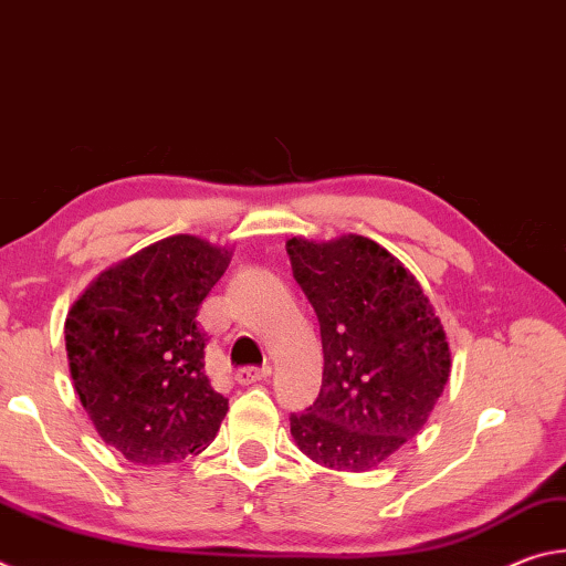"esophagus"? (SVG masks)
<instances>
[{
  "label": "esophagus",
  "instance_id": "34e87169",
  "mask_svg": "<svg viewBox=\"0 0 566 566\" xmlns=\"http://www.w3.org/2000/svg\"><path fill=\"white\" fill-rule=\"evenodd\" d=\"M272 375V367H242L237 369L234 379L239 385H254V381H262Z\"/></svg>",
  "mask_w": 566,
  "mask_h": 566
}]
</instances>
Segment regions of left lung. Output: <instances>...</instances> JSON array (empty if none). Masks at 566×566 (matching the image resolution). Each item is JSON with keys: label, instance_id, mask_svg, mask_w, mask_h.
<instances>
[{"label": "left lung", "instance_id": "1", "mask_svg": "<svg viewBox=\"0 0 566 566\" xmlns=\"http://www.w3.org/2000/svg\"><path fill=\"white\" fill-rule=\"evenodd\" d=\"M294 280L319 319L324 371L314 405L292 415L300 452L337 472H369L421 432L452 371L434 304L375 239L286 242Z\"/></svg>", "mask_w": 566, "mask_h": 566}]
</instances>
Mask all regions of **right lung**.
Wrapping results in <instances>:
<instances>
[{"mask_svg":"<svg viewBox=\"0 0 566 566\" xmlns=\"http://www.w3.org/2000/svg\"><path fill=\"white\" fill-rule=\"evenodd\" d=\"M232 249L175 234L104 270L64 322L74 391L104 444L169 464L212 444L229 401L205 371L197 312Z\"/></svg>","mask_w":566,"mask_h":566,"instance_id":"right-lung-1","label":"right lung"}]
</instances>
